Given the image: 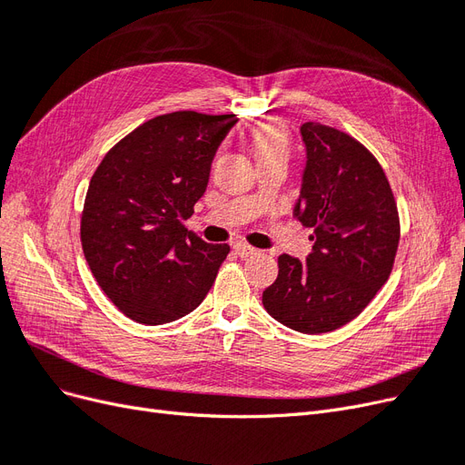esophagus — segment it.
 <instances>
[{
	"mask_svg": "<svg viewBox=\"0 0 465 465\" xmlns=\"http://www.w3.org/2000/svg\"><path fill=\"white\" fill-rule=\"evenodd\" d=\"M234 252H236L238 256L246 258V256H254V254H258V248L250 246V244H244V242H236V244H234Z\"/></svg>",
	"mask_w": 465,
	"mask_h": 465,
	"instance_id": "esophagus-1",
	"label": "esophagus"
}]
</instances>
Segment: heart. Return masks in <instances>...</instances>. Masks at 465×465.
Listing matches in <instances>:
<instances>
[{"label":"heart","mask_w":465,"mask_h":465,"mask_svg":"<svg viewBox=\"0 0 465 465\" xmlns=\"http://www.w3.org/2000/svg\"><path fill=\"white\" fill-rule=\"evenodd\" d=\"M250 149L258 164L275 161V159H289V132L281 122L270 120L260 124L258 128L250 135Z\"/></svg>","instance_id":"heart-1"}]
</instances>
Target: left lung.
I'll use <instances>...</instances> for the list:
<instances>
[{
    "mask_svg": "<svg viewBox=\"0 0 465 465\" xmlns=\"http://www.w3.org/2000/svg\"><path fill=\"white\" fill-rule=\"evenodd\" d=\"M301 134L306 168L294 215L314 229V246L304 263L279 256L262 302L291 330L326 333L357 318L388 281L400 215L386 173L355 137L318 122Z\"/></svg>",
    "mask_w": 465,
    "mask_h": 465,
    "instance_id": "1",
    "label": "left lung"
}]
</instances>
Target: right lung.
I'll use <instances>...</instances> for the list:
<instances>
[{
    "label": "right lung",
    "instance_id": "add662e5",
    "mask_svg": "<svg viewBox=\"0 0 465 465\" xmlns=\"http://www.w3.org/2000/svg\"><path fill=\"white\" fill-rule=\"evenodd\" d=\"M236 114L178 110L151 118L112 147L91 178L81 244L106 297L159 326L198 308L231 252L186 231L211 161Z\"/></svg>",
    "mask_w": 465,
    "mask_h": 465
}]
</instances>
